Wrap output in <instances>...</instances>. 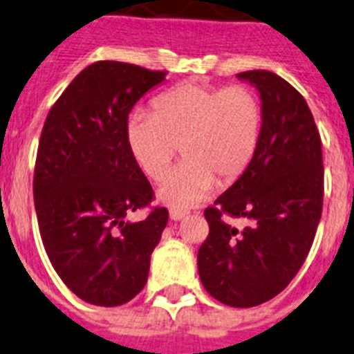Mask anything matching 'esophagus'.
I'll use <instances>...</instances> for the list:
<instances>
[{
	"mask_svg": "<svg viewBox=\"0 0 354 354\" xmlns=\"http://www.w3.org/2000/svg\"><path fill=\"white\" fill-rule=\"evenodd\" d=\"M169 215H171V219H173V221H180V219H183V217H185L187 212L176 210V208H173V210L169 212Z\"/></svg>",
	"mask_w": 354,
	"mask_h": 354,
	"instance_id": "34e87169",
	"label": "esophagus"
}]
</instances>
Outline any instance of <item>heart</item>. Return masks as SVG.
<instances>
[{
    "label": "heart",
    "instance_id": "b5f03b06",
    "mask_svg": "<svg viewBox=\"0 0 354 354\" xmlns=\"http://www.w3.org/2000/svg\"><path fill=\"white\" fill-rule=\"evenodd\" d=\"M262 101L245 85L215 87L187 82L160 94L153 113H133L126 142L149 180L167 174L181 146L183 162L160 189L174 208L198 205L214 189L235 183L250 169L260 146Z\"/></svg>",
    "mask_w": 354,
    "mask_h": 354
}]
</instances>
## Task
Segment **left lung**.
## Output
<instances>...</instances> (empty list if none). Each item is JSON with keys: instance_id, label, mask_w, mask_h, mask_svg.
<instances>
[{"instance_id": "obj_1", "label": "left lung", "mask_w": 354, "mask_h": 354, "mask_svg": "<svg viewBox=\"0 0 354 354\" xmlns=\"http://www.w3.org/2000/svg\"><path fill=\"white\" fill-rule=\"evenodd\" d=\"M236 76L260 92L262 137L250 169L205 210L210 233L198 269L212 297L250 308L278 296L308 257L322 214L324 167L305 97L270 71ZM224 216L250 224L236 230Z\"/></svg>"}]
</instances>
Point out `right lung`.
Wrapping results in <instances>:
<instances>
[{
	"instance_id": "add662e5",
	"label": "right lung",
	"mask_w": 354,
	"mask_h": 354,
	"mask_svg": "<svg viewBox=\"0 0 354 354\" xmlns=\"http://www.w3.org/2000/svg\"><path fill=\"white\" fill-rule=\"evenodd\" d=\"M167 71L100 60L55 101L42 128L33 199L49 262L80 299L119 306L149 274L151 253L169 219L126 142L135 103ZM149 207L139 223L131 211Z\"/></svg>"
}]
</instances>
